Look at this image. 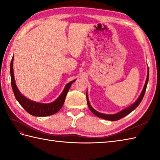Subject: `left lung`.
Returning <instances> with one entry per match:
<instances>
[{"label":"left lung","instance_id":"left-lung-1","mask_svg":"<svg viewBox=\"0 0 160 160\" xmlns=\"http://www.w3.org/2000/svg\"><path fill=\"white\" fill-rule=\"evenodd\" d=\"M148 76H149V70H148V73H147V80H146V82L144 84V87L143 88V90H142V93L140 94V96H139V98H138V100L132 104V105H131L130 107H128L127 108H124V110H122L121 111L119 112V113H117L115 114H112V115H108V114H104V113H99V112H98L97 111H96L94 109V108L91 107V105L90 104L89 102V98H88V95H87V92L86 93L87 95V104H88V107H89V109L91 110V111L92 112V113L95 115H96L97 117L102 118V119H104V120H110V121H116L120 120V119L122 118L125 117L126 115H128L130 113L133 111L135 108H136L139 104H140V102H142V99H143L144 96V93L146 92V89H147V84L148 82Z\"/></svg>","mask_w":160,"mask_h":160}]
</instances>
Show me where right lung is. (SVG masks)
Returning <instances> with one entry per match:
<instances>
[{"mask_svg": "<svg viewBox=\"0 0 160 160\" xmlns=\"http://www.w3.org/2000/svg\"><path fill=\"white\" fill-rule=\"evenodd\" d=\"M13 56L11 61V65H10L12 87L13 91V93H14L16 99L18 100V102L23 107L24 109L32 115L38 117L48 116V115L55 114L57 112H58L60 110V108L63 106L67 94L70 89V87L71 86V84H73V82L76 81V80H74L68 83L65 86V87H64L62 93H61L60 96L55 101H53V102L48 104L36 102L30 100L28 98H27L26 97L22 96V95L20 93L18 88H17L14 80V76H13Z\"/></svg>", "mask_w": 160, "mask_h": 160, "instance_id": "right-lung-1", "label": "right lung"}]
</instances>
